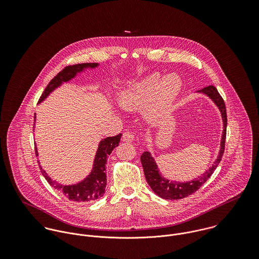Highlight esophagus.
Listing matches in <instances>:
<instances>
[{
    "label": "esophagus",
    "instance_id": "1",
    "mask_svg": "<svg viewBox=\"0 0 259 259\" xmlns=\"http://www.w3.org/2000/svg\"><path fill=\"white\" fill-rule=\"evenodd\" d=\"M122 139L126 143H133L136 139V135L134 133H131V132H125L122 135Z\"/></svg>",
    "mask_w": 259,
    "mask_h": 259
}]
</instances>
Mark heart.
<instances>
[{
	"instance_id": "b5f03b06",
	"label": "heart",
	"mask_w": 259,
	"mask_h": 259,
	"mask_svg": "<svg viewBox=\"0 0 259 259\" xmlns=\"http://www.w3.org/2000/svg\"><path fill=\"white\" fill-rule=\"evenodd\" d=\"M182 89V79L175 74L160 78L152 74L134 83L119 99L120 105L127 110H139L148 103L149 111L157 113L166 110L176 100Z\"/></svg>"
}]
</instances>
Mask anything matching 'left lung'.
I'll use <instances>...</instances> for the list:
<instances>
[{"label": "left lung", "instance_id": "1", "mask_svg": "<svg viewBox=\"0 0 259 259\" xmlns=\"http://www.w3.org/2000/svg\"><path fill=\"white\" fill-rule=\"evenodd\" d=\"M200 93H203L207 95L219 107L222 112V119H223V134H222V148L220 150L219 156L212 166L206 170L205 174H203L202 177H200L196 181H192L189 183H177V182H169L163 178L160 177L158 168L156 163L154 162L153 158L150 156L149 152L145 151L142 154L141 161L144 167V172L146 176V180L148 185L151 187V189L160 197L165 199H182L186 197L192 193H194L201 185H203L210 176L214 172L215 168L218 167L219 163L222 160V155L224 152L225 147V139H226V125H227V114H226V108L224 101L220 95L218 89L213 85H208L203 88L202 90L198 91Z\"/></svg>", "mask_w": 259, "mask_h": 259}]
</instances>
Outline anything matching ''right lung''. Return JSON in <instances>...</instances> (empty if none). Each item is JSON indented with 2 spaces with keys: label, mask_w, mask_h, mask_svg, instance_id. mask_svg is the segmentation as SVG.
<instances>
[{
  "label": "right lung",
  "mask_w": 259,
  "mask_h": 259,
  "mask_svg": "<svg viewBox=\"0 0 259 259\" xmlns=\"http://www.w3.org/2000/svg\"><path fill=\"white\" fill-rule=\"evenodd\" d=\"M97 66H98L97 63H83V64L67 66L56 76H54V78L49 82V84L42 92L38 102H41L51 92H53L62 82L68 81L71 78H73L76 73L80 72L83 68H95ZM120 138H121V134H118L117 136L104 139L100 143V146L96 154L95 162H94V168L91 175L78 185H68V186L59 185L55 181H52L48 177L45 170H41V174L50 185H52L54 188H56L59 191V193H62L68 199L72 201H77V202L94 201L102 197L105 192V188L107 185L106 163L112 149L118 146Z\"/></svg>",
  "instance_id": "right-lung-1"
}]
</instances>
